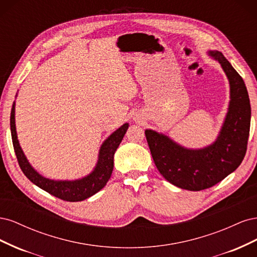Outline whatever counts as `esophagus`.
<instances>
[{
  "label": "esophagus",
  "mask_w": 257,
  "mask_h": 257,
  "mask_svg": "<svg viewBox=\"0 0 257 257\" xmlns=\"http://www.w3.org/2000/svg\"><path fill=\"white\" fill-rule=\"evenodd\" d=\"M134 120H135V121H137V122H139V121H141V119H139V116H135V118H134Z\"/></svg>",
  "instance_id": "1"
}]
</instances>
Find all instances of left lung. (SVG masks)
Returning <instances> with one entry per match:
<instances>
[{"label": "left lung", "mask_w": 257, "mask_h": 257, "mask_svg": "<svg viewBox=\"0 0 257 257\" xmlns=\"http://www.w3.org/2000/svg\"><path fill=\"white\" fill-rule=\"evenodd\" d=\"M208 54L221 64L230 87L228 111L216 141L203 149H186L152 130L145 134L154 164L168 182L189 191L215 185L238 168L247 146L251 105L244 81L220 51Z\"/></svg>", "instance_id": "1"}]
</instances>
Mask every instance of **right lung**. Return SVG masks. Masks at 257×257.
Returning a JSON list of instances; mask_svg holds the SVG:
<instances>
[{"label": "right lung", "instance_id": "right-lung-1", "mask_svg": "<svg viewBox=\"0 0 257 257\" xmlns=\"http://www.w3.org/2000/svg\"><path fill=\"white\" fill-rule=\"evenodd\" d=\"M127 128L128 123H124L121 127L113 132L103 143V145L100 146L96 166L91 174L73 181H56L43 177L31 166L18 142L16 124H15V103L12 107L11 112V132L13 145L19 166L23 174L26 175L31 182L37 185L38 188L48 192L53 196L66 201L84 200L94 195L95 193L104 188L112 173L114 152L122 142Z\"/></svg>", "mask_w": 257, "mask_h": 257}]
</instances>
